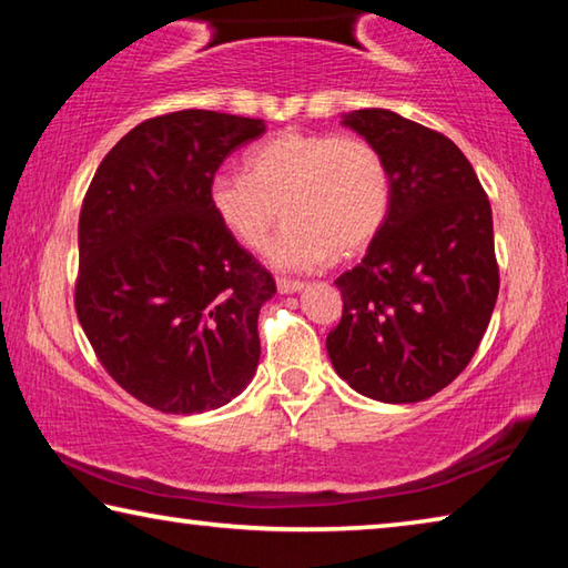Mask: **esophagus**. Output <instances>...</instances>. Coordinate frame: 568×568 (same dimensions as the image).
Returning <instances> with one entry per match:
<instances>
[{"instance_id":"esophagus-1","label":"esophagus","mask_w":568,"mask_h":568,"mask_svg":"<svg viewBox=\"0 0 568 568\" xmlns=\"http://www.w3.org/2000/svg\"><path fill=\"white\" fill-rule=\"evenodd\" d=\"M277 291H281V293H297V291H303V283L291 281V277H277Z\"/></svg>"}]
</instances>
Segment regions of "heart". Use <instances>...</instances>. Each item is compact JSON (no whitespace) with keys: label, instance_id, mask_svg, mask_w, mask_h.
Listing matches in <instances>:
<instances>
[{"label":"heart","instance_id":"1","mask_svg":"<svg viewBox=\"0 0 568 568\" xmlns=\"http://www.w3.org/2000/svg\"><path fill=\"white\" fill-rule=\"evenodd\" d=\"M207 200L247 250L265 245L283 213L287 223L267 255L285 271H313L335 255H361L381 235L393 178L383 152L361 134L285 130L250 148L243 172H217Z\"/></svg>","mask_w":568,"mask_h":568}]
</instances>
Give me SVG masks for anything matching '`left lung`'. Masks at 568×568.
I'll list each match as a JSON object with an SVG mask.
<instances>
[{
	"mask_svg": "<svg viewBox=\"0 0 568 568\" xmlns=\"http://www.w3.org/2000/svg\"><path fill=\"white\" fill-rule=\"evenodd\" d=\"M345 124L386 158L393 205L363 261L335 281L343 315L325 348L363 396L416 403L458 378L491 321V203L446 134L378 108L355 110Z\"/></svg>",
	"mask_w": 568,
	"mask_h": 568,
	"instance_id": "obj_1",
	"label": "left lung"
}]
</instances>
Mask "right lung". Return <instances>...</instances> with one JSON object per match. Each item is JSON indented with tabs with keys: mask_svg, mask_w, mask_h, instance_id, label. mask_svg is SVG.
<instances>
[{
	"mask_svg": "<svg viewBox=\"0 0 568 568\" xmlns=\"http://www.w3.org/2000/svg\"><path fill=\"white\" fill-rule=\"evenodd\" d=\"M263 132V120L213 110L158 114L84 192L77 318L112 381L155 410L220 408L257 368V313L275 281L217 223L207 190Z\"/></svg>",
	"mask_w": 568,
	"mask_h": 568,
	"instance_id": "add662e5",
	"label": "right lung"
}]
</instances>
